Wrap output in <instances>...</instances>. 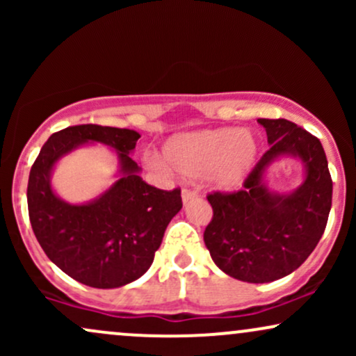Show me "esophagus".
Returning a JSON list of instances; mask_svg holds the SVG:
<instances>
[{"label": "esophagus", "instance_id": "34e87169", "mask_svg": "<svg viewBox=\"0 0 356 356\" xmlns=\"http://www.w3.org/2000/svg\"><path fill=\"white\" fill-rule=\"evenodd\" d=\"M194 197H197V192L195 191H192V189H182V201L184 202H189L191 199H194Z\"/></svg>", "mask_w": 356, "mask_h": 356}]
</instances>
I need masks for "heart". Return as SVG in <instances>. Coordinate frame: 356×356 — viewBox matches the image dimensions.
I'll return each instance as SVG.
<instances>
[{"label": "heart", "mask_w": 356, "mask_h": 356, "mask_svg": "<svg viewBox=\"0 0 356 356\" xmlns=\"http://www.w3.org/2000/svg\"><path fill=\"white\" fill-rule=\"evenodd\" d=\"M165 161L175 172L186 177L209 179L219 189H238L251 172L257 155V140L248 130H201L170 138L165 145ZM152 165L164 170L165 164L152 159Z\"/></svg>", "instance_id": "heart-1"}]
</instances>
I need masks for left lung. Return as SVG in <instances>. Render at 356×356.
Wrapping results in <instances>:
<instances>
[{
    "instance_id": "1",
    "label": "left lung",
    "mask_w": 356,
    "mask_h": 356,
    "mask_svg": "<svg viewBox=\"0 0 356 356\" xmlns=\"http://www.w3.org/2000/svg\"><path fill=\"white\" fill-rule=\"evenodd\" d=\"M269 149L252 167L243 189L211 192L212 219L204 243L226 275L248 283H269L291 275L308 259L325 232L333 182L316 137L284 118H257ZM281 154L302 159L305 182L291 195H276L262 179Z\"/></svg>"
}]
</instances>
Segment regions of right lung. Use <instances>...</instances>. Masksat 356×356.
I'll return each instance as SVG.
<instances>
[{"label":"right lung","mask_w":356,"mask_h":356,"mask_svg":"<svg viewBox=\"0 0 356 356\" xmlns=\"http://www.w3.org/2000/svg\"><path fill=\"white\" fill-rule=\"evenodd\" d=\"M138 132L95 124L73 125L44 142L28 179V214L44 254L61 271L92 288H120L140 277L152 264L167 224L181 211V189L162 191L138 175L130 152ZM87 141L116 150L121 179L99 200L68 204L51 189L52 165Z\"/></svg>","instance_id":"add662e5"}]
</instances>
